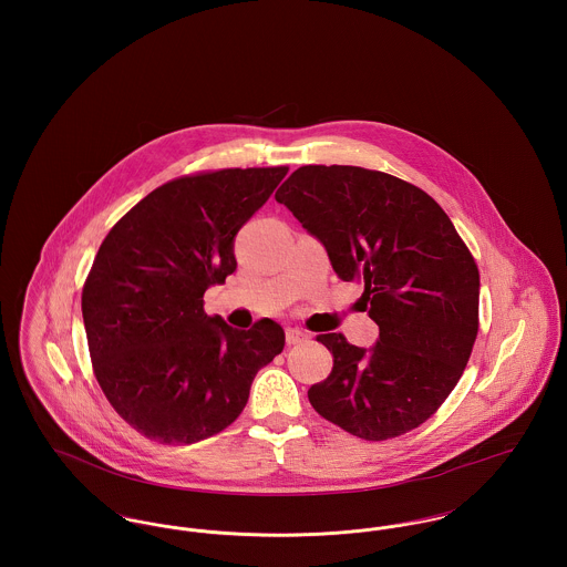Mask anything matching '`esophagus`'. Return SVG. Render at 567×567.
Listing matches in <instances>:
<instances>
[{
    "mask_svg": "<svg viewBox=\"0 0 567 567\" xmlns=\"http://www.w3.org/2000/svg\"><path fill=\"white\" fill-rule=\"evenodd\" d=\"M308 340V333L297 329V327H288L286 329V342L288 344H299V342H306Z\"/></svg>",
    "mask_w": 567,
    "mask_h": 567,
    "instance_id": "obj_1",
    "label": "esophagus"
}]
</instances>
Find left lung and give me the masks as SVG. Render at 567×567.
Returning a JSON list of instances; mask_svg holds the SVG:
<instances>
[{
  "label": "left lung",
  "instance_id": "8db88e82",
  "mask_svg": "<svg viewBox=\"0 0 567 567\" xmlns=\"http://www.w3.org/2000/svg\"><path fill=\"white\" fill-rule=\"evenodd\" d=\"M329 255L342 281L364 284L380 327L369 351L342 333L308 391L327 421L367 441L419 427L458 384L478 336L481 275L447 214L423 189L358 165H303L275 194Z\"/></svg>",
  "mask_w": 567,
  "mask_h": 567
}]
</instances>
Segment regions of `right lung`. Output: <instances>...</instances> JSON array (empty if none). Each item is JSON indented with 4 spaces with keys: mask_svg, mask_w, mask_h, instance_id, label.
Returning <instances> with one entry per match:
<instances>
[{
    "mask_svg": "<svg viewBox=\"0 0 567 567\" xmlns=\"http://www.w3.org/2000/svg\"><path fill=\"white\" fill-rule=\"evenodd\" d=\"M288 174L227 167L181 176L140 200L100 244L82 288L95 380L140 434L189 445L231 425L261 367L284 351L281 324L234 329L203 295L238 268L234 240Z\"/></svg>",
    "mask_w": 567,
    "mask_h": 567,
    "instance_id": "right-lung-1",
    "label": "right lung"
}]
</instances>
